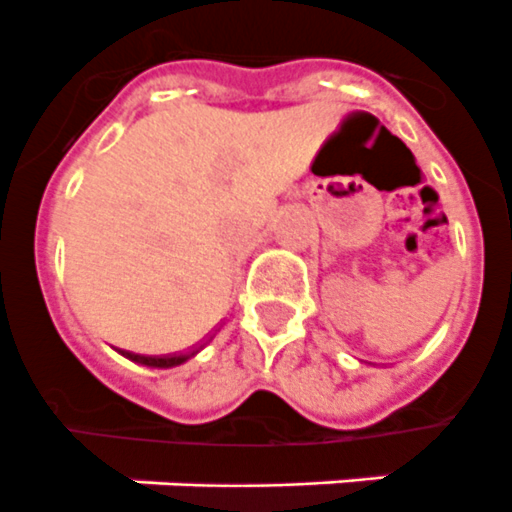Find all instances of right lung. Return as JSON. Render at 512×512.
Instances as JSON below:
<instances>
[{
  "label": "right lung",
  "instance_id": "add662e5",
  "mask_svg": "<svg viewBox=\"0 0 512 512\" xmlns=\"http://www.w3.org/2000/svg\"><path fill=\"white\" fill-rule=\"evenodd\" d=\"M199 350H185V353H170V356H140V353H132V350H122V356H127L135 364L143 366H156V369H170V366L185 364L188 358H193Z\"/></svg>",
  "mask_w": 512,
  "mask_h": 512
}]
</instances>
